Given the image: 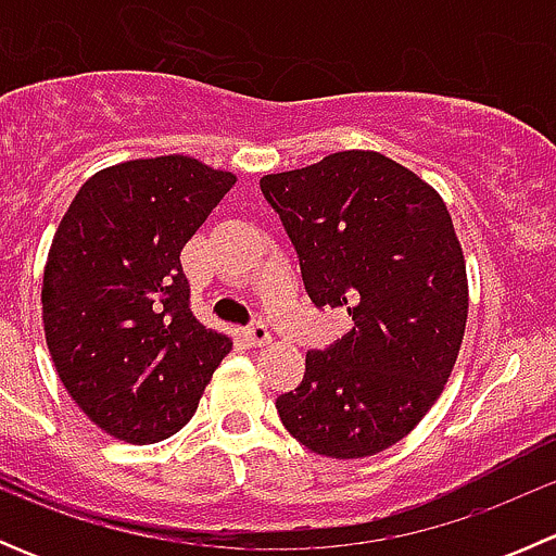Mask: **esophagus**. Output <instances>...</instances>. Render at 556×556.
Listing matches in <instances>:
<instances>
[{"instance_id":"obj_1","label":"esophagus","mask_w":556,"mask_h":556,"mask_svg":"<svg viewBox=\"0 0 556 556\" xmlns=\"http://www.w3.org/2000/svg\"><path fill=\"white\" fill-rule=\"evenodd\" d=\"M247 341H250L252 346L271 344V330H268L263 323H252L250 328H247Z\"/></svg>"}]
</instances>
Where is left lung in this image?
Wrapping results in <instances>:
<instances>
[{"label": "left lung", "mask_w": 556, "mask_h": 556, "mask_svg": "<svg viewBox=\"0 0 556 556\" xmlns=\"http://www.w3.org/2000/svg\"><path fill=\"white\" fill-rule=\"evenodd\" d=\"M317 306L355 328L306 355L304 382L277 412L299 444L357 459L390 450L430 412L463 346L468 274L452 215L433 185L377 150H341L266 174Z\"/></svg>", "instance_id": "left-lung-1"}]
</instances>
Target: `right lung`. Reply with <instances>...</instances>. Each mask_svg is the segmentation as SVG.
I'll use <instances>...</instances> for the list:
<instances>
[{
    "label": "right lung",
    "mask_w": 556,
    "mask_h": 556,
    "mask_svg": "<svg viewBox=\"0 0 556 556\" xmlns=\"http://www.w3.org/2000/svg\"><path fill=\"white\" fill-rule=\"evenodd\" d=\"M237 174L190 155L106 166L83 182L42 274V325L61 384L126 444H155L199 408L231 336L190 312L179 252Z\"/></svg>",
    "instance_id": "add662e5"
}]
</instances>
